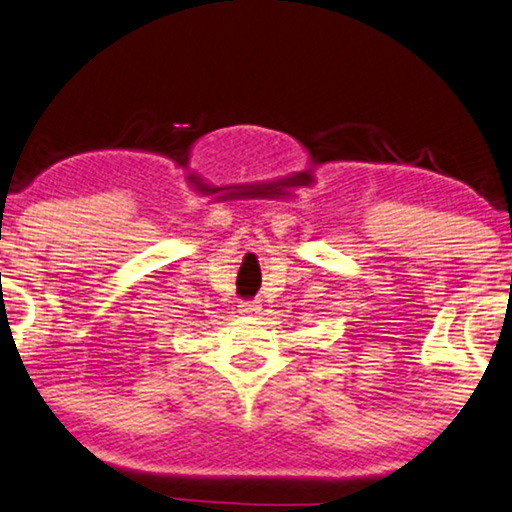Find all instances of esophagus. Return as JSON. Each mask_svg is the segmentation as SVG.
Listing matches in <instances>:
<instances>
[{"label":"esophagus","instance_id":"esophagus-1","mask_svg":"<svg viewBox=\"0 0 512 512\" xmlns=\"http://www.w3.org/2000/svg\"><path fill=\"white\" fill-rule=\"evenodd\" d=\"M240 314H258V305L256 302H242Z\"/></svg>","mask_w":512,"mask_h":512}]
</instances>
